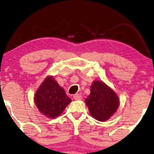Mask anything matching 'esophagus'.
Wrapping results in <instances>:
<instances>
[{"label": "esophagus", "mask_w": 154, "mask_h": 154, "mask_svg": "<svg viewBox=\"0 0 154 154\" xmlns=\"http://www.w3.org/2000/svg\"><path fill=\"white\" fill-rule=\"evenodd\" d=\"M73 98L75 100H81L82 98V96L80 94H76L73 96Z\"/></svg>", "instance_id": "34e87169"}]
</instances>
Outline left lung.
<instances>
[{
	"instance_id": "1",
	"label": "left lung",
	"mask_w": 154,
	"mask_h": 154,
	"mask_svg": "<svg viewBox=\"0 0 154 154\" xmlns=\"http://www.w3.org/2000/svg\"><path fill=\"white\" fill-rule=\"evenodd\" d=\"M85 103L94 119L105 122L117 111L120 99L109 86L102 81L94 80L90 87V94L85 99Z\"/></svg>"
}]
</instances>
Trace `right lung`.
Listing matches in <instances>:
<instances>
[{"mask_svg":"<svg viewBox=\"0 0 154 154\" xmlns=\"http://www.w3.org/2000/svg\"><path fill=\"white\" fill-rule=\"evenodd\" d=\"M34 103L41 113L48 118H55L64 111L72 100L53 76H47L36 90Z\"/></svg>","mask_w":154,"mask_h":154,"instance_id":"right-lung-1","label":"right lung"}]
</instances>
